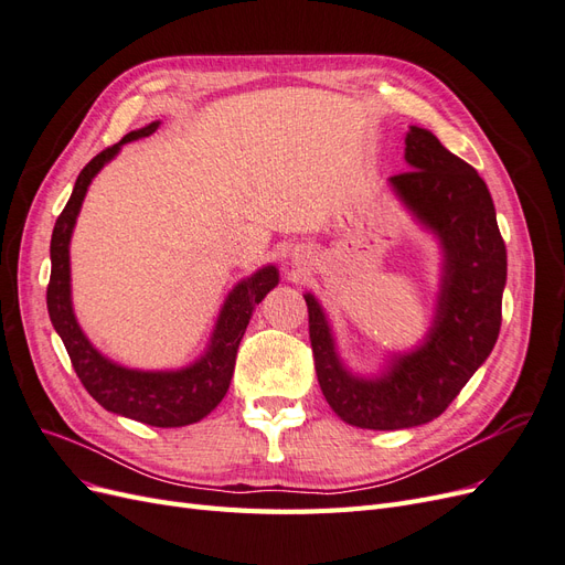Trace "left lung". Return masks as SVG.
Wrapping results in <instances>:
<instances>
[{"instance_id":"1","label":"left lung","mask_w":565,"mask_h":565,"mask_svg":"<svg viewBox=\"0 0 565 565\" xmlns=\"http://www.w3.org/2000/svg\"><path fill=\"white\" fill-rule=\"evenodd\" d=\"M409 172L388 185L440 247V285L429 332L415 349L391 353L382 370L347 367L320 301L306 292L316 374L324 401L351 426L413 429L446 413L486 363L502 324L507 247L486 181L429 129L405 136Z\"/></svg>"}]
</instances>
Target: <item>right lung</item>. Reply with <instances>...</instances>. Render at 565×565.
Returning a JSON list of instances; mask_svg holds the SVG:
<instances>
[{
  "label": "right lung",
  "instance_id": "right-lung-1",
  "mask_svg": "<svg viewBox=\"0 0 565 565\" xmlns=\"http://www.w3.org/2000/svg\"><path fill=\"white\" fill-rule=\"evenodd\" d=\"M160 122H150L141 129L129 131L122 141L106 148L82 169L73 195L65 210L56 218L54 235H51V278L46 287V309L65 351L71 355L79 382L89 391V396L106 407L108 413L136 419L160 429L188 426L207 417L212 409L224 401L231 386L235 355L241 339L247 330L249 318L273 287L278 285L280 273L268 264L252 273L249 278L237 282L214 322L207 349L191 365L179 370H136L125 367L108 355L100 353L89 337L82 332L73 309V285H71V241L82 210L89 183L104 169L125 143L139 141L158 131Z\"/></svg>",
  "mask_w": 565,
  "mask_h": 565
}]
</instances>
